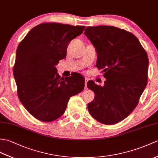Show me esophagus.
<instances>
[{
  "label": "esophagus",
  "mask_w": 158,
  "mask_h": 158,
  "mask_svg": "<svg viewBox=\"0 0 158 158\" xmlns=\"http://www.w3.org/2000/svg\"><path fill=\"white\" fill-rule=\"evenodd\" d=\"M88 81H89V78L85 77V89H87V83L88 82Z\"/></svg>",
  "instance_id": "esophagus-1"
}]
</instances>
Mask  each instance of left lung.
<instances>
[{
    "mask_svg": "<svg viewBox=\"0 0 158 158\" xmlns=\"http://www.w3.org/2000/svg\"><path fill=\"white\" fill-rule=\"evenodd\" d=\"M84 34L96 48V67L106 79L104 87L87 82L95 94L88 110L102 124L119 123L136 108L148 84V54L136 36L118 27H87Z\"/></svg>",
    "mask_w": 158,
    "mask_h": 158,
    "instance_id": "8db88e82",
    "label": "left lung"
}]
</instances>
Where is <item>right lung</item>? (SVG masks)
<instances>
[{"mask_svg": "<svg viewBox=\"0 0 158 158\" xmlns=\"http://www.w3.org/2000/svg\"><path fill=\"white\" fill-rule=\"evenodd\" d=\"M85 27L43 23L32 28L18 46L13 66L17 96L38 120H56L64 114L70 98L83 90L81 75L76 73L61 78L56 65L67 56L70 42Z\"/></svg>", "mask_w": 158, "mask_h": 158, "instance_id": "add662e5", "label": "right lung"}]
</instances>
